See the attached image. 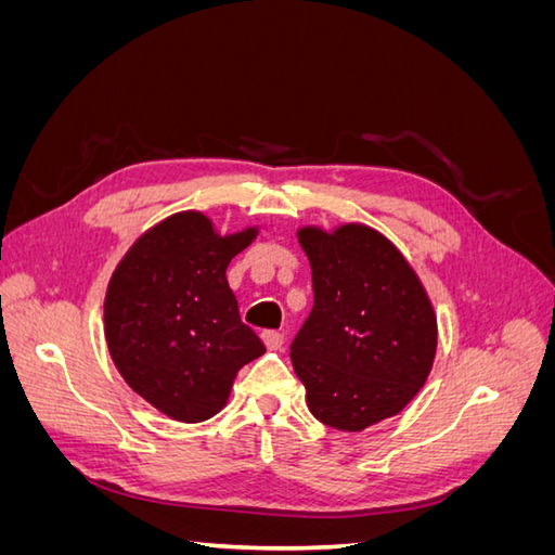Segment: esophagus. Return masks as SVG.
Returning <instances> with one entry per match:
<instances>
[{
  "label": "esophagus",
  "instance_id": "1",
  "mask_svg": "<svg viewBox=\"0 0 555 555\" xmlns=\"http://www.w3.org/2000/svg\"><path fill=\"white\" fill-rule=\"evenodd\" d=\"M261 340H263V345L271 349V351H278V349H282V345H284V335L280 333V331H263L261 333Z\"/></svg>",
  "mask_w": 555,
  "mask_h": 555
}]
</instances>
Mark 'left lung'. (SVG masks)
Instances as JSON below:
<instances>
[{"mask_svg":"<svg viewBox=\"0 0 555 555\" xmlns=\"http://www.w3.org/2000/svg\"><path fill=\"white\" fill-rule=\"evenodd\" d=\"M314 306L292 363L319 422L359 433L405 410L438 351V317L402 251L365 224L298 229Z\"/></svg>","mask_w":555,"mask_h":555,"instance_id":"8db88e82","label":"left lung"}]
</instances>
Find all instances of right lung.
I'll use <instances>...</instances> for the list:
<instances>
[{
  "instance_id": "right-lung-1",
  "label": "right lung",
  "mask_w": 555,
  "mask_h": 555,
  "mask_svg": "<svg viewBox=\"0 0 555 555\" xmlns=\"http://www.w3.org/2000/svg\"><path fill=\"white\" fill-rule=\"evenodd\" d=\"M257 233H217L208 215L176 212L147 229L111 275V359L131 391L176 422L215 416L241 367L266 351L227 282V266Z\"/></svg>"
}]
</instances>
